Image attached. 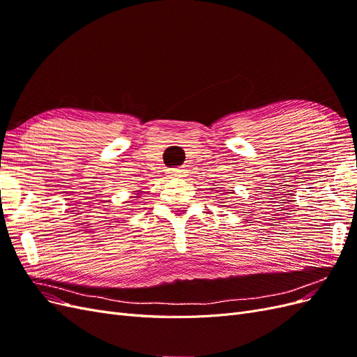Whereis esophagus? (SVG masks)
<instances>
[{"instance_id":"obj_1","label":"esophagus","mask_w":357,"mask_h":357,"mask_svg":"<svg viewBox=\"0 0 357 357\" xmlns=\"http://www.w3.org/2000/svg\"><path fill=\"white\" fill-rule=\"evenodd\" d=\"M167 174H168L169 177H181L183 169H181V168H168V169H167Z\"/></svg>"}]
</instances>
